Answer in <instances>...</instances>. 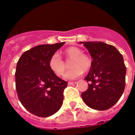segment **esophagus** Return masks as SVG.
I'll return each instance as SVG.
<instances>
[{"label": "esophagus", "instance_id": "34e87169", "mask_svg": "<svg viewBox=\"0 0 135 135\" xmlns=\"http://www.w3.org/2000/svg\"><path fill=\"white\" fill-rule=\"evenodd\" d=\"M68 84H69V85H70V86H73V85H75V84H76V82H71V81H69Z\"/></svg>", "mask_w": 135, "mask_h": 135}]
</instances>
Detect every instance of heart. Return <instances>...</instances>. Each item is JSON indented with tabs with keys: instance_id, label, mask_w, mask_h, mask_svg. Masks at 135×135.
I'll return each instance as SVG.
<instances>
[{
	"instance_id": "1",
	"label": "heart",
	"mask_w": 135,
	"mask_h": 135,
	"mask_svg": "<svg viewBox=\"0 0 135 135\" xmlns=\"http://www.w3.org/2000/svg\"><path fill=\"white\" fill-rule=\"evenodd\" d=\"M66 59L70 61V67L71 69L66 72L64 79L69 80L76 79L81 76L83 72H87L91 67L92 60L88 54L83 53L81 49L76 47H68L64 51ZM49 66L54 74L61 76L64 74L66 69L64 61L58 53L52 54L49 59Z\"/></svg>"
}]
</instances>
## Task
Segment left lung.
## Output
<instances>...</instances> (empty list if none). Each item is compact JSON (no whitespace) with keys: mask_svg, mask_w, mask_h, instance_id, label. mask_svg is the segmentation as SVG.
Wrapping results in <instances>:
<instances>
[{"mask_svg":"<svg viewBox=\"0 0 135 135\" xmlns=\"http://www.w3.org/2000/svg\"><path fill=\"white\" fill-rule=\"evenodd\" d=\"M93 58L90 71L85 78L88 88L81 93L88 107L98 110L110 108L119 100L125 87L126 66L120 51L101 42H81Z\"/></svg>","mask_w":135,"mask_h":135,"instance_id":"obj_1","label":"left lung"}]
</instances>
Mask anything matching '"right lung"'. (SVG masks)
Wrapping results in <instances>:
<instances>
[{
	"label": "right lung",
	"instance_id": "right-lung-1",
	"mask_svg": "<svg viewBox=\"0 0 135 135\" xmlns=\"http://www.w3.org/2000/svg\"><path fill=\"white\" fill-rule=\"evenodd\" d=\"M65 42L41 45L22 54L15 71V88L24 108L35 115L46 118L60 109L68 82L52 72L49 61Z\"/></svg>",
	"mask_w": 135,
	"mask_h": 135
}]
</instances>
